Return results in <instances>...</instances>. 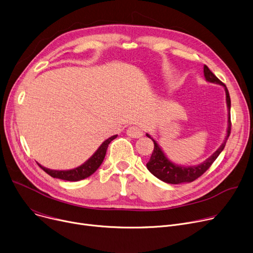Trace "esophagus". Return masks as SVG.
<instances>
[{
    "mask_svg": "<svg viewBox=\"0 0 253 253\" xmlns=\"http://www.w3.org/2000/svg\"><path fill=\"white\" fill-rule=\"evenodd\" d=\"M126 133H127L128 137L135 138V139L141 138V137L143 136L142 129H141L139 126H130V127H128L127 130H126Z\"/></svg>",
    "mask_w": 253,
    "mask_h": 253,
    "instance_id": "1",
    "label": "esophagus"
}]
</instances>
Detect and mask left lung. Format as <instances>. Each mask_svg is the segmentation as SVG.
Listing matches in <instances>:
<instances>
[{
	"instance_id": "obj_1",
	"label": "left lung",
	"mask_w": 253,
	"mask_h": 253,
	"mask_svg": "<svg viewBox=\"0 0 253 253\" xmlns=\"http://www.w3.org/2000/svg\"><path fill=\"white\" fill-rule=\"evenodd\" d=\"M203 73H204V78H205L206 82L219 84L225 88L226 103H227V108H228L227 135L225 137L224 142H222L221 145L217 148L216 151L213 152L209 158L205 159L203 162H201V163H199V165H196V166H180V165H176V163L172 162L166 155V153L163 152L162 148L159 146V144L149 135V133L147 132L146 136L148 138H150L154 142V150L152 152L149 162L147 163V169L154 176H156L157 179L161 180L165 183L177 185V184H183V183H191L193 181H195L196 179H198L201 174H203L207 169H210V167L217 158V156L220 154V152L224 150V148L226 146V142L230 136V132H231V115H230L231 99H230L228 88L214 76V74L211 71V69L206 65H204V67H203Z\"/></svg>"
}]
</instances>
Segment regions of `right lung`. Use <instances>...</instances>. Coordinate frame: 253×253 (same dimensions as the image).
<instances>
[{"instance_id": "obj_1", "label": "right lung", "mask_w": 253, "mask_h": 253, "mask_svg": "<svg viewBox=\"0 0 253 253\" xmlns=\"http://www.w3.org/2000/svg\"><path fill=\"white\" fill-rule=\"evenodd\" d=\"M116 137L117 135H114L104 141L90 158H88L84 163H83L82 166L76 169H66V170H58V169H50L44 168L41 166L40 163H38V165L43 171H46L48 174H50L53 177H56V179L69 181V182H78V181L84 180L85 177L92 175L99 169V167L102 165L104 158H105L108 145Z\"/></svg>"}]
</instances>
